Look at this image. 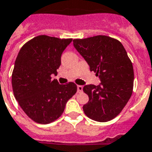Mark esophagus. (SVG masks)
<instances>
[{"label":"esophagus","mask_w":152,"mask_h":152,"mask_svg":"<svg viewBox=\"0 0 152 152\" xmlns=\"http://www.w3.org/2000/svg\"><path fill=\"white\" fill-rule=\"evenodd\" d=\"M83 90V86L82 85H77V92L80 93Z\"/></svg>","instance_id":"obj_1"}]
</instances>
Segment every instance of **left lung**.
Returning a JSON list of instances; mask_svg holds the SVG:
<instances>
[{
	"label": "left lung",
	"instance_id": "left-lung-1",
	"mask_svg": "<svg viewBox=\"0 0 152 152\" xmlns=\"http://www.w3.org/2000/svg\"><path fill=\"white\" fill-rule=\"evenodd\" d=\"M73 45L101 80L97 86L83 88L89 98L83 110L94 121H110L120 113L132 94V63L122 43L108 36L74 39Z\"/></svg>",
	"mask_w": 152,
	"mask_h": 152
}]
</instances>
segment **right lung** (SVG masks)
Instances as JSON below:
<instances>
[{
	"label": "right lung",
	"mask_w": 152,
	"mask_h": 152,
	"mask_svg": "<svg viewBox=\"0 0 152 152\" xmlns=\"http://www.w3.org/2000/svg\"><path fill=\"white\" fill-rule=\"evenodd\" d=\"M72 41L47 35L37 36L21 48L15 60L12 86L15 98L34 122L48 124L59 118L66 103L76 93V85H59L57 75L64 50Z\"/></svg>",
	"instance_id": "right-lung-1"
}]
</instances>
